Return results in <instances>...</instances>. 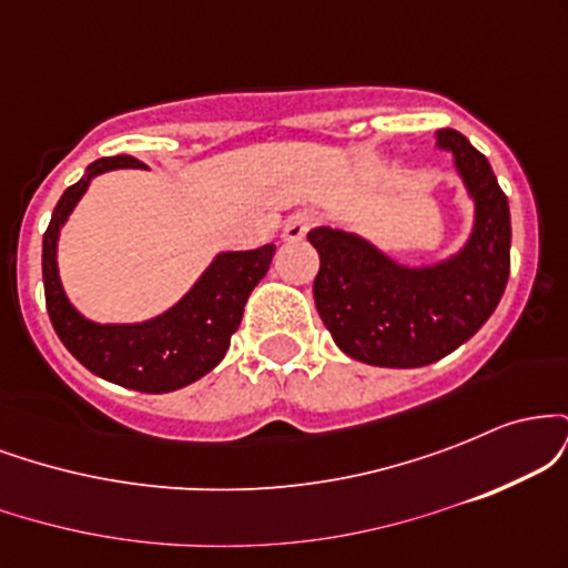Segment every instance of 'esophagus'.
Instances as JSON below:
<instances>
[{
	"label": "esophagus",
	"instance_id": "obj_1",
	"mask_svg": "<svg viewBox=\"0 0 568 568\" xmlns=\"http://www.w3.org/2000/svg\"><path fill=\"white\" fill-rule=\"evenodd\" d=\"M312 224H315V216H312V213H306V211L293 213V216L285 221V226H283V240L285 243H296V240H302L304 234L310 232Z\"/></svg>",
	"mask_w": 568,
	"mask_h": 568
}]
</instances>
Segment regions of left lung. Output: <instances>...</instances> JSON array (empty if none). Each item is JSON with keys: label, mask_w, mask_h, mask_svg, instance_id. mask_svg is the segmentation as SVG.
I'll list each match as a JSON object with an SVG mask.
<instances>
[{"label": "left lung", "mask_w": 568, "mask_h": 568, "mask_svg": "<svg viewBox=\"0 0 568 568\" xmlns=\"http://www.w3.org/2000/svg\"><path fill=\"white\" fill-rule=\"evenodd\" d=\"M475 202L465 247L438 264L406 266L355 232L315 226V306L336 347L382 368H419L470 338L497 310L510 275V207L491 165L459 130H438Z\"/></svg>", "instance_id": "1"}]
</instances>
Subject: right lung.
I'll return each instance as SVG.
<instances>
[{"label": "right lung", "instance_id": "add662e5", "mask_svg": "<svg viewBox=\"0 0 568 568\" xmlns=\"http://www.w3.org/2000/svg\"><path fill=\"white\" fill-rule=\"evenodd\" d=\"M116 168H141L128 154L101 158L58 200L42 237L44 302L58 338L84 368L101 379L139 393H173L197 382L221 363L240 328L251 291L270 270L275 245L226 251L213 258L197 283L171 310L143 323H93L69 302L58 275V237L95 175Z\"/></svg>", "mask_w": 568, "mask_h": 568}]
</instances>
